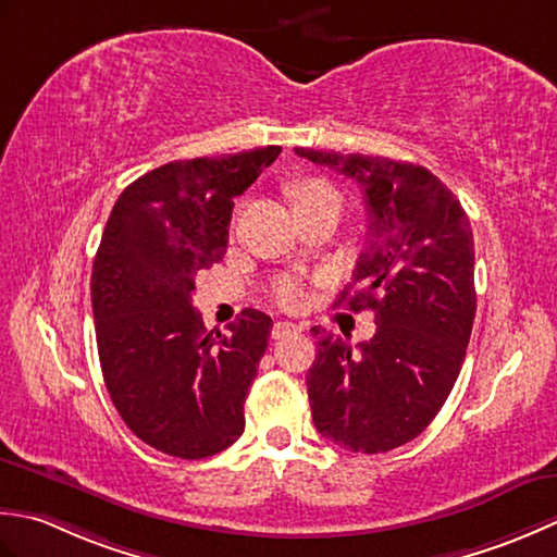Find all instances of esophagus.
Segmentation results:
<instances>
[{
	"mask_svg": "<svg viewBox=\"0 0 557 557\" xmlns=\"http://www.w3.org/2000/svg\"><path fill=\"white\" fill-rule=\"evenodd\" d=\"M300 324H295V322H276L274 324V329H271V338H283V336H288V334H295V332H300Z\"/></svg>",
	"mask_w": 557,
	"mask_h": 557,
	"instance_id": "34e87169",
	"label": "esophagus"
}]
</instances>
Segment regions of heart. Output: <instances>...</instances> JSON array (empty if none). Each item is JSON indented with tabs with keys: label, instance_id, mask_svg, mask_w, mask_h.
I'll use <instances>...</instances> for the list:
<instances>
[{
	"label": "heart",
	"instance_id": "obj_1",
	"mask_svg": "<svg viewBox=\"0 0 557 557\" xmlns=\"http://www.w3.org/2000/svg\"><path fill=\"white\" fill-rule=\"evenodd\" d=\"M290 195H293L295 209H305V207H312V203H324V201L342 203L338 191L332 185L322 183V180H305V183L293 187ZM271 295H274V300L283 305V308H293V305L300 302L302 290L298 281L290 276H283L274 283V286H271Z\"/></svg>",
	"mask_w": 557,
	"mask_h": 557
}]
</instances>
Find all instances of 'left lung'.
Returning <instances> with one entry per match:
<instances>
[{"label": "left lung", "mask_w": 557, "mask_h": 557, "mask_svg": "<svg viewBox=\"0 0 557 557\" xmlns=\"http://www.w3.org/2000/svg\"><path fill=\"white\" fill-rule=\"evenodd\" d=\"M295 153L356 180L362 191L366 249L350 290L336 302L372 310L377 324L356 350L334 334L320 336L305 377L312 421L344 449L389 451L430 425L467 356L475 317L469 215L423 165L362 153Z\"/></svg>", "instance_id": "left-lung-1"}]
</instances>
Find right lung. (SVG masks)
I'll return each mask as SVG.
<instances>
[{
	"instance_id": "right-lung-1",
	"label": "right lung",
	"mask_w": 557,
	"mask_h": 557,
	"mask_svg": "<svg viewBox=\"0 0 557 557\" xmlns=\"http://www.w3.org/2000/svg\"><path fill=\"white\" fill-rule=\"evenodd\" d=\"M278 153L156 168L122 191L100 237L90 302L106 387L132 433L170 457H211L245 430L271 317L247 308L228 334L209 332L191 298L199 271L228 247L233 199Z\"/></svg>"
}]
</instances>
